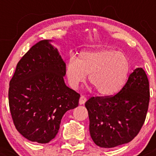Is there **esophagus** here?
Wrapping results in <instances>:
<instances>
[{
	"instance_id": "34e87169",
	"label": "esophagus",
	"mask_w": 156,
	"mask_h": 156,
	"mask_svg": "<svg viewBox=\"0 0 156 156\" xmlns=\"http://www.w3.org/2000/svg\"><path fill=\"white\" fill-rule=\"evenodd\" d=\"M87 101V98H86L84 96H81L79 99V104L80 105H84L85 103V102Z\"/></svg>"
}]
</instances>
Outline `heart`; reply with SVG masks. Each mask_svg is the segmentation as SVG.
<instances>
[{"label": "heart", "mask_w": 156, "mask_h": 156, "mask_svg": "<svg viewBox=\"0 0 156 156\" xmlns=\"http://www.w3.org/2000/svg\"><path fill=\"white\" fill-rule=\"evenodd\" d=\"M130 70L127 55L111 48L82 51L78 59L71 57L66 66V75L73 88L87 79L99 94L110 97L119 93L126 83Z\"/></svg>", "instance_id": "obj_1"}]
</instances>
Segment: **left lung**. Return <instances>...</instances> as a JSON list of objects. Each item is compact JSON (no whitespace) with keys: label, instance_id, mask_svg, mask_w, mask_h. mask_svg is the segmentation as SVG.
<instances>
[{"label":"left lung","instance_id":"1","mask_svg":"<svg viewBox=\"0 0 156 156\" xmlns=\"http://www.w3.org/2000/svg\"><path fill=\"white\" fill-rule=\"evenodd\" d=\"M149 103V80L136 68L123 88L113 97H91L85 103L90 136L103 148L130 142L145 122Z\"/></svg>","mask_w":156,"mask_h":156}]
</instances>
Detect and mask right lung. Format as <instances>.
I'll return each mask as SVG.
<instances>
[{
	"label": "right lung",
	"instance_id": "1",
	"mask_svg": "<svg viewBox=\"0 0 156 156\" xmlns=\"http://www.w3.org/2000/svg\"><path fill=\"white\" fill-rule=\"evenodd\" d=\"M52 41H41L31 47L19 61L9 88L16 128L38 144L56 136L63 115L76 108L80 98L65 84L66 63Z\"/></svg>",
	"mask_w": 156,
	"mask_h": 156
}]
</instances>
